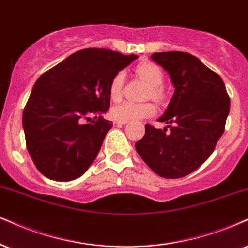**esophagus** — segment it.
I'll use <instances>...</instances> for the list:
<instances>
[{
  "label": "esophagus",
  "instance_id": "esophagus-1",
  "mask_svg": "<svg viewBox=\"0 0 248 248\" xmlns=\"http://www.w3.org/2000/svg\"><path fill=\"white\" fill-rule=\"evenodd\" d=\"M115 123L118 124V125H125V124L127 123V122H125V121H116Z\"/></svg>",
  "mask_w": 248,
  "mask_h": 248
}]
</instances>
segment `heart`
<instances>
[{
    "label": "heart",
    "mask_w": 248,
    "mask_h": 248,
    "mask_svg": "<svg viewBox=\"0 0 248 248\" xmlns=\"http://www.w3.org/2000/svg\"><path fill=\"white\" fill-rule=\"evenodd\" d=\"M136 72L139 77L146 80L149 85L148 97L156 101L164 99V90L162 87L164 80L163 72L161 68L152 62H142L136 68ZM125 84V72L118 71L115 73L109 84V94L111 100L118 101L123 95V87ZM156 112V108L151 102L137 103L132 101H123L111 108L112 118L116 121H134V119L152 117Z\"/></svg>",
    "instance_id": "1"
}]
</instances>
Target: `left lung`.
<instances>
[{
	"mask_svg": "<svg viewBox=\"0 0 248 248\" xmlns=\"http://www.w3.org/2000/svg\"><path fill=\"white\" fill-rule=\"evenodd\" d=\"M153 61L170 75L175 93L158 122L163 130L146 124L134 147L158 176L182 178L201 167L216 147L230 111L224 82L200 60L183 51L154 53Z\"/></svg>",
	"mask_w": 248,
	"mask_h": 248,
	"instance_id": "8db88e82",
	"label": "left lung"
}]
</instances>
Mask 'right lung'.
<instances>
[{
    "mask_svg": "<svg viewBox=\"0 0 248 248\" xmlns=\"http://www.w3.org/2000/svg\"><path fill=\"white\" fill-rule=\"evenodd\" d=\"M138 59L103 48L76 51L42 73L23 112L26 148L42 175L69 182L86 172L112 127L110 107L115 73Z\"/></svg>",
    "mask_w": 248,
    "mask_h": 248,
    "instance_id": "right-lung-1",
    "label": "right lung"
}]
</instances>
